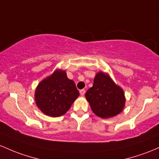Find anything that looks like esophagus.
<instances>
[{
	"instance_id": "34e87169",
	"label": "esophagus",
	"mask_w": 159,
	"mask_h": 159,
	"mask_svg": "<svg viewBox=\"0 0 159 159\" xmlns=\"http://www.w3.org/2000/svg\"><path fill=\"white\" fill-rule=\"evenodd\" d=\"M85 93H86V90L85 89H81L80 91V95H82V96H83V95H85Z\"/></svg>"
}]
</instances>
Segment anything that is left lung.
I'll return each instance as SVG.
<instances>
[{
  "label": "left lung",
  "mask_w": 159,
  "mask_h": 159,
  "mask_svg": "<svg viewBox=\"0 0 159 159\" xmlns=\"http://www.w3.org/2000/svg\"><path fill=\"white\" fill-rule=\"evenodd\" d=\"M92 111L102 118H109L120 113L125 106L124 92L107 73H97L93 86L86 93Z\"/></svg>",
  "instance_id": "8db88e82"
}]
</instances>
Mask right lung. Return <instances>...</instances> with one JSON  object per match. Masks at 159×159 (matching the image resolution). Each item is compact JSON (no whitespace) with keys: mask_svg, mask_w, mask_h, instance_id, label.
<instances>
[{"mask_svg":"<svg viewBox=\"0 0 159 159\" xmlns=\"http://www.w3.org/2000/svg\"><path fill=\"white\" fill-rule=\"evenodd\" d=\"M79 95L75 83L68 79L66 71L57 69L39 83L35 101L42 113L57 117L66 114Z\"/></svg>","mask_w":159,"mask_h":159,"instance_id":"add662e5","label":"right lung"}]
</instances>
